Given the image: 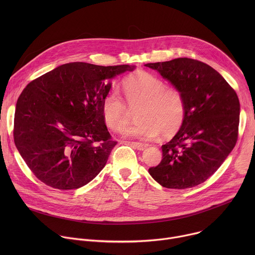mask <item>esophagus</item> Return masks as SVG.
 I'll list each match as a JSON object with an SVG mask.
<instances>
[{"label":"esophagus","mask_w":255,"mask_h":255,"mask_svg":"<svg viewBox=\"0 0 255 255\" xmlns=\"http://www.w3.org/2000/svg\"><path fill=\"white\" fill-rule=\"evenodd\" d=\"M133 147H135L138 150H144L148 147V144L141 143V142H132Z\"/></svg>","instance_id":"1"}]
</instances>
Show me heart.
<instances>
[{"label":"heart","mask_w":255,"mask_h":255,"mask_svg":"<svg viewBox=\"0 0 255 255\" xmlns=\"http://www.w3.org/2000/svg\"><path fill=\"white\" fill-rule=\"evenodd\" d=\"M128 107L136 112L139 121L124 135L153 139L160 132L168 137L181 127L186 116V102L181 93L165 87L164 82L145 70H136L123 81ZM102 116L109 129L122 131L130 121V111L116 91H110L102 102Z\"/></svg>","instance_id":"heart-1"}]
</instances>
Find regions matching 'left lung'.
Masks as SVG:
<instances>
[{"label": "left lung", "instance_id": "1", "mask_svg": "<svg viewBox=\"0 0 255 255\" xmlns=\"http://www.w3.org/2000/svg\"><path fill=\"white\" fill-rule=\"evenodd\" d=\"M184 96L186 116L161 146L162 159L149 174L167 189L203 184L221 166L238 137L240 104L235 91L210 65L192 58L146 63Z\"/></svg>", "mask_w": 255, "mask_h": 255}]
</instances>
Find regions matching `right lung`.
<instances>
[{
  "mask_svg": "<svg viewBox=\"0 0 255 255\" xmlns=\"http://www.w3.org/2000/svg\"><path fill=\"white\" fill-rule=\"evenodd\" d=\"M135 67L70 62L26 86L16 104L14 141L36 177L65 191L100 173L117 144L104 122L102 102L110 80Z\"/></svg>",
  "mask_w": 255,
  "mask_h": 255,
  "instance_id": "obj_1",
  "label": "right lung"
}]
</instances>
